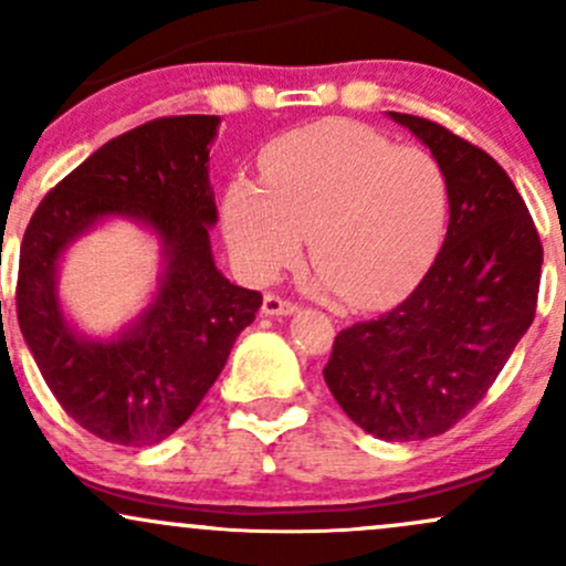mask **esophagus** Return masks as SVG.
I'll list each match as a JSON object with an SVG mask.
<instances>
[{"label":"esophagus","mask_w":566,"mask_h":566,"mask_svg":"<svg viewBox=\"0 0 566 566\" xmlns=\"http://www.w3.org/2000/svg\"><path fill=\"white\" fill-rule=\"evenodd\" d=\"M297 305L287 301V297L282 295H274V292H269V295L263 297V314L265 316H287V314H295Z\"/></svg>","instance_id":"obj_1"}]
</instances>
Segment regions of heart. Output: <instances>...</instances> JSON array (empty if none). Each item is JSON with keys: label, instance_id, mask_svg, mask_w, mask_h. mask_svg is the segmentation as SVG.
<instances>
[{"label": "heart", "instance_id": "heart-1", "mask_svg": "<svg viewBox=\"0 0 566 566\" xmlns=\"http://www.w3.org/2000/svg\"><path fill=\"white\" fill-rule=\"evenodd\" d=\"M265 188L226 193V237L247 276L265 282L301 252L343 301L382 305L407 292L437 252L447 178L431 154L378 129L322 122L271 143Z\"/></svg>", "mask_w": 566, "mask_h": 566}]
</instances>
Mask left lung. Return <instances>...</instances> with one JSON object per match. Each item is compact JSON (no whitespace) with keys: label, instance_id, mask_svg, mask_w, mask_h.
I'll use <instances>...</instances> for the list:
<instances>
[{"label":"left lung","instance_id":"obj_1","mask_svg":"<svg viewBox=\"0 0 566 566\" xmlns=\"http://www.w3.org/2000/svg\"><path fill=\"white\" fill-rule=\"evenodd\" d=\"M391 119L412 129L444 170L450 226L405 301L337 333L324 380L367 433L418 441L463 420L530 329L543 244L490 154L423 116L391 112Z\"/></svg>","mask_w":566,"mask_h":566}]
</instances>
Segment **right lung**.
<instances>
[{"mask_svg":"<svg viewBox=\"0 0 566 566\" xmlns=\"http://www.w3.org/2000/svg\"><path fill=\"white\" fill-rule=\"evenodd\" d=\"M218 116H161L116 135L48 193L25 226L15 308L44 382L84 431L112 444L170 437L218 380L233 343L255 319L263 295L216 269L207 184ZM103 214L148 222L166 242L158 301L112 344L84 342L54 297L60 252Z\"/></svg>","mask_w":566,"mask_h":566,"instance_id":"obj_1","label":"right lung"}]
</instances>
